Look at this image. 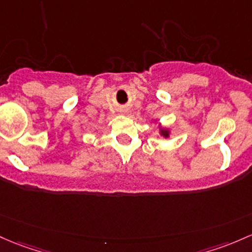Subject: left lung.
<instances>
[{
	"label": "left lung",
	"mask_w": 252,
	"mask_h": 252,
	"mask_svg": "<svg viewBox=\"0 0 252 252\" xmlns=\"http://www.w3.org/2000/svg\"><path fill=\"white\" fill-rule=\"evenodd\" d=\"M161 134H162V135H164V136H165V137H167V136H168V132H167L166 130H162V131H161Z\"/></svg>",
	"instance_id": "obj_1"
}]
</instances>
